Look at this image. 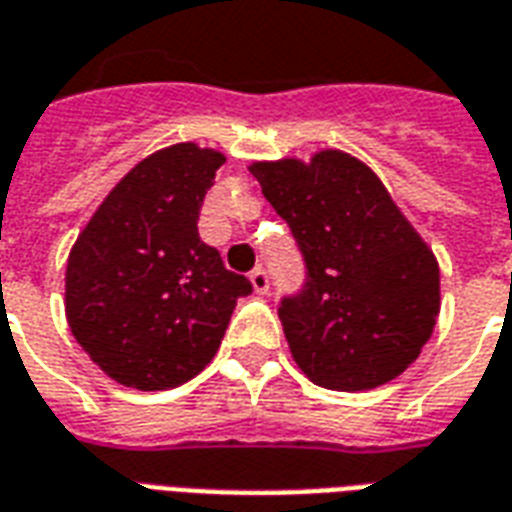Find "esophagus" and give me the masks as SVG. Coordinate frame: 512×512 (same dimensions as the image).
Here are the masks:
<instances>
[{
  "label": "esophagus",
  "instance_id": "obj_1",
  "mask_svg": "<svg viewBox=\"0 0 512 512\" xmlns=\"http://www.w3.org/2000/svg\"><path fill=\"white\" fill-rule=\"evenodd\" d=\"M249 282L255 287V293H268V285H271L266 268H255V271L249 274Z\"/></svg>",
  "mask_w": 512,
  "mask_h": 512
}]
</instances>
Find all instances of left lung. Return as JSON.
<instances>
[{"mask_svg":"<svg viewBox=\"0 0 512 512\" xmlns=\"http://www.w3.org/2000/svg\"><path fill=\"white\" fill-rule=\"evenodd\" d=\"M249 173L304 255L306 282L279 301L298 369L331 391L396 380L429 342L439 266L372 168L336 149Z\"/></svg>","mask_w":512,"mask_h":512,"instance_id":"obj_1","label":"left lung"}]
</instances>
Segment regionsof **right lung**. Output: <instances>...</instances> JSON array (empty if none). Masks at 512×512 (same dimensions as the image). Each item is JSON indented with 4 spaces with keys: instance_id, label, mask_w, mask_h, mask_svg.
<instances>
[{
    "instance_id": "1",
    "label": "right lung",
    "mask_w": 512,
    "mask_h": 512,
    "mask_svg": "<svg viewBox=\"0 0 512 512\" xmlns=\"http://www.w3.org/2000/svg\"><path fill=\"white\" fill-rule=\"evenodd\" d=\"M225 154L176 143L111 189L75 241L64 312L111 380L168 391L206 369L252 282L200 241L198 217Z\"/></svg>"
}]
</instances>
